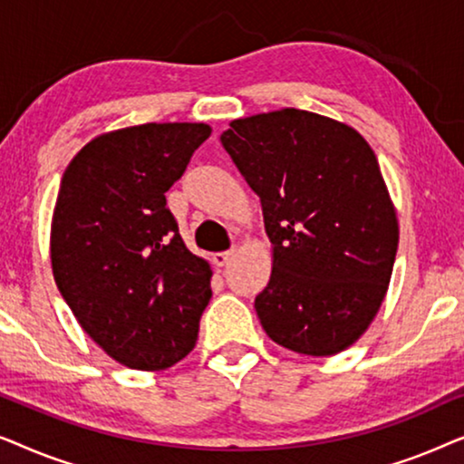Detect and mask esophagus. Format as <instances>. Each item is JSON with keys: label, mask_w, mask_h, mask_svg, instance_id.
Masks as SVG:
<instances>
[{"label": "esophagus", "mask_w": 464, "mask_h": 464, "mask_svg": "<svg viewBox=\"0 0 464 464\" xmlns=\"http://www.w3.org/2000/svg\"><path fill=\"white\" fill-rule=\"evenodd\" d=\"M232 257H234V249H230V251H221V253H215V256H213V264H215V266H219V268H221V266H226L227 262H230Z\"/></svg>", "instance_id": "esophagus-1"}]
</instances>
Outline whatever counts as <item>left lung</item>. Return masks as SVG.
<instances>
[{
	"label": "left lung",
	"mask_w": 464,
	"mask_h": 464,
	"mask_svg": "<svg viewBox=\"0 0 464 464\" xmlns=\"http://www.w3.org/2000/svg\"><path fill=\"white\" fill-rule=\"evenodd\" d=\"M262 200L272 275L256 310L289 351L329 357L370 327L397 256L378 158L351 126L304 110L257 113L221 135Z\"/></svg>",
	"instance_id": "1"
}]
</instances>
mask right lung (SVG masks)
Wrapping results in <instances>:
<instances>
[{"label": "right lung", "mask_w": 464, "mask_h": 464, "mask_svg": "<svg viewBox=\"0 0 464 464\" xmlns=\"http://www.w3.org/2000/svg\"><path fill=\"white\" fill-rule=\"evenodd\" d=\"M211 135L207 124H141L82 148L61 179L53 275L82 329L130 370H167L192 351L211 266L183 245L169 188Z\"/></svg>", "instance_id": "right-lung-1"}]
</instances>
